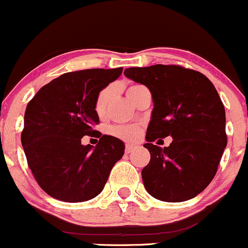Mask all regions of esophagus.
I'll list each match as a JSON object with an SVG mask.
<instances>
[{
    "instance_id": "esophagus-1",
    "label": "esophagus",
    "mask_w": 248,
    "mask_h": 248,
    "mask_svg": "<svg viewBox=\"0 0 248 248\" xmlns=\"http://www.w3.org/2000/svg\"><path fill=\"white\" fill-rule=\"evenodd\" d=\"M135 148H136V146H135V144H130V143H127L126 146H125V152H126V153H130V152L134 151Z\"/></svg>"
}]
</instances>
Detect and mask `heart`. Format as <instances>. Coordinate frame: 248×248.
Listing matches in <instances>:
<instances>
[{
  "label": "heart",
  "mask_w": 248,
  "mask_h": 248,
  "mask_svg": "<svg viewBox=\"0 0 248 248\" xmlns=\"http://www.w3.org/2000/svg\"><path fill=\"white\" fill-rule=\"evenodd\" d=\"M142 85H130L126 90L127 97L135 92V90L139 89ZM114 94V88L113 87H106L105 89H102L96 97V101H95V111L99 117H105L107 112V107H108L109 101H111L112 96ZM113 136L119 137V139H123L125 141H136L141 136L142 129L139 125H114L109 129Z\"/></svg>",
  "instance_id": "1"
}]
</instances>
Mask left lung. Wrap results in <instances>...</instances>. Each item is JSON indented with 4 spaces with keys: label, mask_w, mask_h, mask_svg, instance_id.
<instances>
[{
    "label": "left lung",
    "mask_w": 248,
    "mask_h": 248,
    "mask_svg": "<svg viewBox=\"0 0 248 248\" xmlns=\"http://www.w3.org/2000/svg\"><path fill=\"white\" fill-rule=\"evenodd\" d=\"M124 75L146 85L154 104L143 144L151 153L141 173L144 188L161 202L197 197L215 177L227 146L225 111L215 85L176 65L130 67ZM166 136L173 137L169 147L151 143Z\"/></svg>",
    "instance_id": "obj_1"
}]
</instances>
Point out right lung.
Here are the masks:
<instances>
[{
  "label": "right lung",
  "instance_id": "right-lung-1",
  "mask_svg": "<svg viewBox=\"0 0 248 248\" xmlns=\"http://www.w3.org/2000/svg\"><path fill=\"white\" fill-rule=\"evenodd\" d=\"M122 72L123 67L63 73L28 104L21 144L32 175L51 198L66 202L93 199L123 156V141L94 130L97 95ZM90 134L100 139L95 147L81 143V137Z\"/></svg>",
  "mask_w": 248,
  "mask_h": 248
}]
</instances>
